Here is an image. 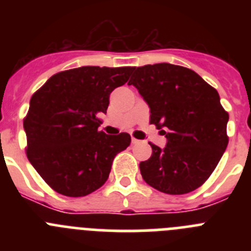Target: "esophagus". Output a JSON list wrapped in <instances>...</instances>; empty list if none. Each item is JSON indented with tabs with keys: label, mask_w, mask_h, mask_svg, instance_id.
<instances>
[{
	"label": "esophagus",
	"mask_w": 251,
	"mask_h": 251,
	"mask_svg": "<svg viewBox=\"0 0 251 251\" xmlns=\"http://www.w3.org/2000/svg\"><path fill=\"white\" fill-rule=\"evenodd\" d=\"M139 142H141V141H138V139H136V138H132V143H133V145H138Z\"/></svg>",
	"instance_id": "obj_1"
}]
</instances>
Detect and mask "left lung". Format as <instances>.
I'll return each instance as SVG.
<instances>
[{
  "instance_id": "obj_1",
  "label": "left lung",
  "mask_w": 251,
  "mask_h": 251,
  "mask_svg": "<svg viewBox=\"0 0 251 251\" xmlns=\"http://www.w3.org/2000/svg\"><path fill=\"white\" fill-rule=\"evenodd\" d=\"M133 70L128 84L150 105V123L167 138L163 150L150 143L152 156L139 163L142 177L163 194L194 191L211 176L227 147L229 113L217 90L191 69L161 63Z\"/></svg>"
}]
</instances>
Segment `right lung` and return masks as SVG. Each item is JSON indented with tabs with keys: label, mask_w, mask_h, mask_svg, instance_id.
Masks as SVG:
<instances>
[{
	"label": "right lung",
	"mask_w": 251,
	"mask_h": 251,
	"mask_svg": "<svg viewBox=\"0 0 251 251\" xmlns=\"http://www.w3.org/2000/svg\"><path fill=\"white\" fill-rule=\"evenodd\" d=\"M130 66H81L60 72L31 97L24 118L26 154L57 194L81 197L105 183L114 157L130 145L128 133L99 130L109 95L129 79Z\"/></svg>",
	"instance_id": "add662e5"
}]
</instances>
